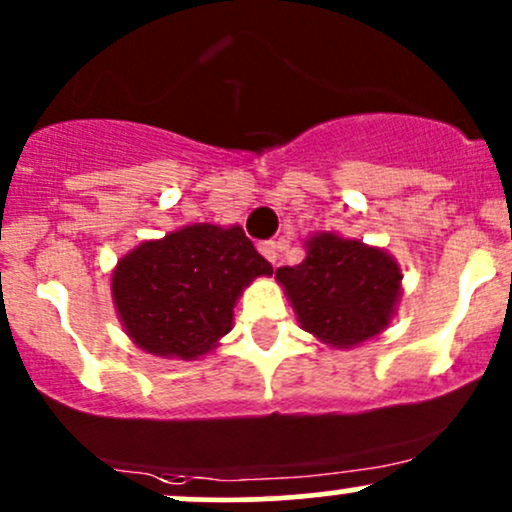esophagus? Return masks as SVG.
Returning <instances> with one entry per match:
<instances>
[{
	"label": "esophagus",
	"instance_id": "34e87169",
	"mask_svg": "<svg viewBox=\"0 0 512 512\" xmlns=\"http://www.w3.org/2000/svg\"><path fill=\"white\" fill-rule=\"evenodd\" d=\"M260 252L267 257L269 262H272V265H277V260H279V245L277 243H262Z\"/></svg>",
	"mask_w": 512,
	"mask_h": 512
}]
</instances>
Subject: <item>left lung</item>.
<instances>
[{
	"instance_id": "left-lung-1",
	"label": "left lung",
	"mask_w": 512,
	"mask_h": 512,
	"mask_svg": "<svg viewBox=\"0 0 512 512\" xmlns=\"http://www.w3.org/2000/svg\"><path fill=\"white\" fill-rule=\"evenodd\" d=\"M303 247L301 265L274 274L301 328L335 350H352L384 333L403 291L396 257L338 233H316Z\"/></svg>"
}]
</instances>
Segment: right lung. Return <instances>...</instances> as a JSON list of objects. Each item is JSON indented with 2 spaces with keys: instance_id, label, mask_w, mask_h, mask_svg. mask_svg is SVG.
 Masks as SVG:
<instances>
[{
  "instance_id": "add662e5",
  "label": "right lung",
  "mask_w": 512,
  "mask_h": 512,
  "mask_svg": "<svg viewBox=\"0 0 512 512\" xmlns=\"http://www.w3.org/2000/svg\"><path fill=\"white\" fill-rule=\"evenodd\" d=\"M272 272L240 226L194 223L126 252L111 272V299L133 345L189 362L216 350L245 286Z\"/></svg>"
}]
</instances>
